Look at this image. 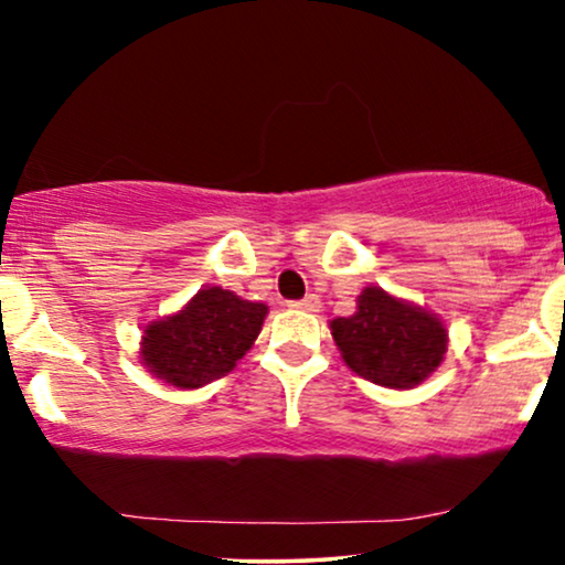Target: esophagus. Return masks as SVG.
<instances>
[{
    "label": "esophagus",
    "instance_id": "esophagus-1",
    "mask_svg": "<svg viewBox=\"0 0 565 565\" xmlns=\"http://www.w3.org/2000/svg\"><path fill=\"white\" fill-rule=\"evenodd\" d=\"M289 307H295V310H305V312H318L320 299L316 295H307L305 299H299V302H289Z\"/></svg>",
    "mask_w": 565,
    "mask_h": 565
}]
</instances>
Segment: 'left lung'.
<instances>
[{
    "mask_svg": "<svg viewBox=\"0 0 565 565\" xmlns=\"http://www.w3.org/2000/svg\"><path fill=\"white\" fill-rule=\"evenodd\" d=\"M331 335L341 360L365 381L406 391L425 383L448 352L446 323L381 287H365L349 318H333Z\"/></svg>",
    "mask_w": 565,
    "mask_h": 565,
    "instance_id": "8db88e82",
    "label": "left lung"
}]
</instances>
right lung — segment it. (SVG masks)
I'll use <instances>...</instances> for the list:
<instances>
[{"mask_svg": "<svg viewBox=\"0 0 565 565\" xmlns=\"http://www.w3.org/2000/svg\"><path fill=\"white\" fill-rule=\"evenodd\" d=\"M266 316L268 305L249 302L230 289L203 287L180 310L142 328L140 362L174 388H203L237 367Z\"/></svg>", "mask_w": 565, "mask_h": 565, "instance_id": "1", "label": "right lung"}]
</instances>
